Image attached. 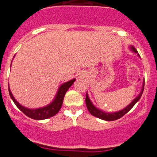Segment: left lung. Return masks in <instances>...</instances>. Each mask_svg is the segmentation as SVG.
Returning <instances> with one entry per match:
<instances>
[{
  "label": "left lung",
  "instance_id": "left-lung-1",
  "mask_svg": "<svg viewBox=\"0 0 157 157\" xmlns=\"http://www.w3.org/2000/svg\"><path fill=\"white\" fill-rule=\"evenodd\" d=\"M131 49L134 51L135 52H137L136 49L134 47H131ZM144 85H145V82L143 83V86H142V91H141L140 94H138V96L136 98L133 100V101H131V104L128 105L126 108H124L123 110H121L119 112H117V113H105V112H102L101 110L98 109L97 108L93 105V104L91 103V100L89 99L88 96L87 94L86 95V98H85V101H86V105H87V108L88 109V111L91 113V115L94 116V117H98V118H100L101 120H104V121H115V120H118L120 119L121 117H122L123 116H124L127 113H128L130 110L131 109V108L135 105V103L138 101V100L140 99L141 96H142V93H143L144 91Z\"/></svg>",
  "mask_w": 157,
  "mask_h": 157
}]
</instances>
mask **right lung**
<instances>
[{
    "label": "right lung",
    "instance_id": "add662e5",
    "mask_svg": "<svg viewBox=\"0 0 157 157\" xmlns=\"http://www.w3.org/2000/svg\"><path fill=\"white\" fill-rule=\"evenodd\" d=\"M74 81H75V79H73V80H70V81L66 82V83L63 84V85L60 87V88L59 89V91H58L57 95H56L55 100L51 103L50 105H47V106L45 107H43V108L36 109H30L25 108V107H23L22 105H21L15 99V98H14L13 95H12V92H11V91H10L9 89V86H8V91H9L10 96H11L12 99L13 100L15 105H16V106L25 114V115H26L27 117H30V118L34 120H44L55 116L58 112H59V110H60L62 105H63V98H64L65 94L66 93V91H68V89L71 87V85L73 84V82Z\"/></svg>",
    "mask_w": 157,
    "mask_h": 157
}]
</instances>
